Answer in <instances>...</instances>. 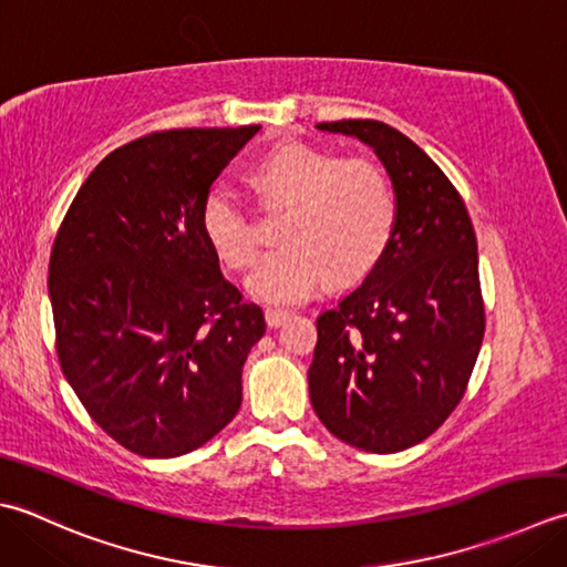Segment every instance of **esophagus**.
<instances>
[{
    "mask_svg": "<svg viewBox=\"0 0 567 567\" xmlns=\"http://www.w3.org/2000/svg\"><path fill=\"white\" fill-rule=\"evenodd\" d=\"M264 318H267L269 328H281L284 322L291 318V313H288V310H281V308H267V310H264Z\"/></svg>",
    "mask_w": 567,
    "mask_h": 567,
    "instance_id": "obj_1",
    "label": "esophagus"
}]
</instances>
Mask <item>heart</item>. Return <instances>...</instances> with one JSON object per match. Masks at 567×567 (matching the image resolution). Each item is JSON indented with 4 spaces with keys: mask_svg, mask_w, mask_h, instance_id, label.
<instances>
[{
    "mask_svg": "<svg viewBox=\"0 0 567 567\" xmlns=\"http://www.w3.org/2000/svg\"><path fill=\"white\" fill-rule=\"evenodd\" d=\"M251 181L271 205L291 207L279 233L284 247L264 254L247 276V291L264 303H303L330 276L360 279L394 237L396 198L374 161L288 142L257 161ZM200 229L229 269H247L257 257V223L225 183L205 193Z\"/></svg>",
    "mask_w": 567,
    "mask_h": 567,
    "instance_id": "1",
    "label": "heart"
}]
</instances>
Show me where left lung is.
<instances>
[{"label":"left lung","mask_w":567,"mask_h":567,"mask_svg":"<svg viewBox=\"0 0 567 567\" xmlns=\"http://www.w3.org/2000/svg\"><path fill=\"white\" fill-rule=\"evenodd\" d=\"M374 148L396 227L362 286L318 316L310 403L342 443L399 453L435 433L465 394L484 338L477 237L460 193L406 134L377 120L322 122Z\"/></svg>","instance_id":"8db88e82"}]
</instances>
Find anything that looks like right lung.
<instances>
[{
  "label": "right lung",
  "instance_id": "1",
  "mask_svg": "<svg viewBox=\"0 0 567 567\" xmlns=\"http://www.w3.org/2000/svg\"><path fill=\"white\" fill-rule=\"evenodd\" d=\"M259 130H171L114 148L55 235L58 362L90 419L142 457L186 455L239 411L267 322L219 271L200 205Z\"/></svg>",
  "mask_w": 567,
  "mask_h": 567
}]
</instances>
